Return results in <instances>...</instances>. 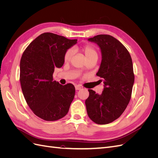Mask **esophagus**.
Instances as JSON below:
<instances>
[{
    "label": "esophagus",
    "mask_w": 158,
    "mask_h": 158,
    "mask_svg": "<svg viewBox=\"0 0 158 158\" xmlns=\"http://www.w3.org/2000/svg\"><path fill=\"white\" fill-rule=\"evenodd\" d=\"M81 88H82V87H81L80 85H75V89H76V90H79V89H80Z\"/></svg>",
    "instance_id": "1"
}]
</instances>
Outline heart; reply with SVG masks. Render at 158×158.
<instances>
[{
  "label": "heart",
  "instance_id": "b5f03b06",
  "mask_svg": "<svg viewBox=\"0 0 158 158\" xmlns=\"http://www.w3.org/2000/svg\"><path fill=\"white\" fill-rule=\"evenodd\" d=\"M83 52V53L85 57V59L87 60L93 59V58H96L98 59V52L94 47L90 45H87L82 47L80 49ZM74 55V51L73 49H69L65 52L64 55V60L65 63H69L73 59Z\"/></svg>",
  "mask_w": 158,
  "mask_h": 158
}]
</instances>
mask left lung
<instances>
[{"instance_id": "obj_1", "label": "left lung", "mask_w": 158, "mask_h": 158, "mask_svg": "<svg viewBox=\"0 0 158 158\" xmlns=\"http://www.w3.org/2000/svg\"><path fill=\"white\" fill-rule=\"evenodd\" d=\"M88 41L101 50L102 63L96 75L103 79L104 88L101 94L88 89L85 103L91 120L106 125L120 117L130 102L135 82L132 61L126 47L111 35H98Z\"/></svg>"}]
</instances>
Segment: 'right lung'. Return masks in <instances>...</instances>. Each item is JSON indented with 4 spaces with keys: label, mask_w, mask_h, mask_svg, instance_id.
I'll return each mask as SVG.
<instances>
[{
    "label": "right lung",
    "mask_w": 158,
    "mask_h": 158,
    "mask_svg": "<svg viewBox=\"0 0 158 158\" xmlns=\"http://www.w3.org/2000/svg\"><path fill=\"white\" fill-rule=\"evenodd\" d=\"M77 43L52 33L36 37L23 52L20 64V81L23 96L35 115L54 121L68 113L75 95L73 84L53 81L55 69L64 63L65 52Z\"/></svg>",
    "instance_id": "right-lung-1"
}]
</instances>
